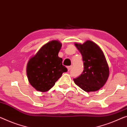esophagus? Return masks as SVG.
<instances>
[{"label":"esophagus","instance_id":"obj_1","mask_svg":"<svg viewBox=\"0 0 127 127\" xmlns=\"http://www.w3.org/2000/svg\"><path fill=\"white\" fill-rule=\"evenodd\" d=\"M72 66L71 65V66H68V67H67V69H68V71H70L72 69Z\"/></svg>","mask_w":127,"mask_h":127}]
</instances>
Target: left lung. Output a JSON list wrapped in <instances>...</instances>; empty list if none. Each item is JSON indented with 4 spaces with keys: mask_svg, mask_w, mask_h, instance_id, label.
<instances>
[{
    "mask_svg": "<svg viewBox=\"0 0 127 127\" xmlns=\"http://www.w3.org/2000/svg\"><path fill=\"white\" fill-rule=\"evenodd\" d=\"M75 46L82 54L84 70L73 82L87 92L100 90L104 86L108 79L109 69L104 54L94 41L87 40L81 43H75Z\"/></svg>",
    "mask_w": 127,
    "mask_h": 127,
    "instance_id": "left-lung-1",
    "label": "left lung"
}]
</instances>
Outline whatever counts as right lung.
I'll list each match as a JSON object with an SVG mask.
<instances>
[{"label":"right lung","instance_id":"add662e5","mask_svg":"<svg viewBox=\"0 0 127 127\" xmlns=\"http://www.w3.org/2000/svg\"><path fill=\"white\" fill-rule=\"evenodd\" d=\"M62 45L59 40L49 41L28 60L26 68L28 82L37 91H48L62 73L67 71L62 65V58L58 56Z\"/></svg>","mask_w":127,"mask_h":127}]
</instances>
